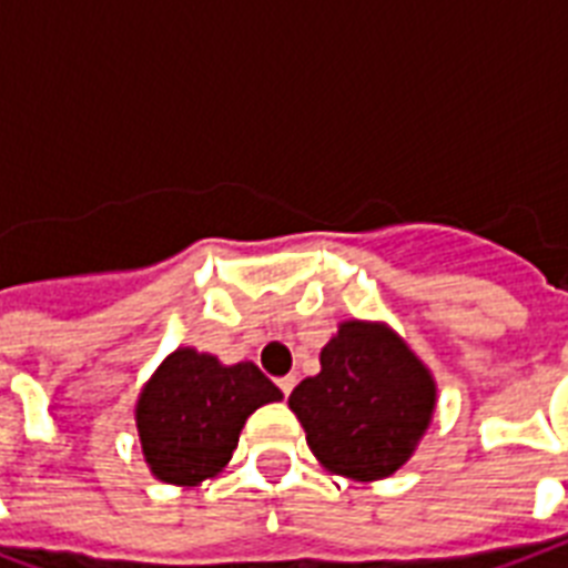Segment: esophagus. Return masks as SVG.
Listing matches in <instances>:
<instances>
[{
    "label": "esophagus",
    "mask_w": 568,
    "mask_h": 568,
    "mask_svg": "<svg viewBox=\"0 0 568 568\" xmlns=\"http://www.w3.org/2000/svg\"><path fill=\"white\" fill-rule=\"evenodd\" d=\"M294 383H297V377H294V374H288V377H280V379H276V386L283 388V395H285V397L292 395Z\"/></svg>",
    "instance_id": "obj_1"
}]
</instances>
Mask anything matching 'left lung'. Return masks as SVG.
Segmentation results:
<instances>
[{
  "mask_svg": "<svg viewBox=\"0 0 568 568\" xmlns=\"http://www.w3.org/2000/svg\"><path fill=\"white\" fill-rule=\"evenodd\" d=\"M436 379L386 321L347 318L321 347V372L288 406L321 466L351 480H383L413 457L436 413Z\"/></svg>",
  "mask_w": 568,
  "mask_h": 568,
  "instance_id": "1",
  "label": "left lung"
}]
</instances>
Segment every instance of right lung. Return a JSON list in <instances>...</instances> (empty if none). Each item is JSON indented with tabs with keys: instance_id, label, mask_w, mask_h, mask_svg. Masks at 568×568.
<instances>
[{
	"instance_id": "obj_1",
	"label": "right lung",
	"mask_w": 568,
	"mask_h": 568,
	"mask_svg": "<svg viewBox=\"0 0 568 568\" xmlns=\"http://www.w3.org/2000/svg\"><path fill=\"white\" fill-rule=\"evenodd\" d=\"M283 392L253 363L223 365L196 347H176L135 400V427L155 480L200 486L230 466L241 427Z\"/></svg>"
}]
</instances>
